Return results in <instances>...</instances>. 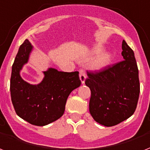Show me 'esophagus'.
I'll return each mask as SVG.
<instances>
[{"label": "esophagus", "instance_id": "obj_1", "mask_svg": "<svg viewBox=\"0 0 150 150\" xmlns=\"http://www.w3.org/2000/svg\"><path fill=\"white\" fill-rule=\"evenodd\" d=\"M79 72H80V79H81V83H84L85 80H86V74H85L83 69H80Z\"/></svg>", "mask_w": 150, "mask_h": 150}]
</instances>
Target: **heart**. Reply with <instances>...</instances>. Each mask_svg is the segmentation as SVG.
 <instances>
[{
  "label": "heart",
  "instance_id": "heart-1",
  "mask_svg": "<svg viewBox=\"0 0 150 150\" xmlns=\"http://www.w3.org/2000/svg\"><path fill=\"white\" fill-rule=\"evenodd\" d=\"M103 49L101 47H95L93 50V55L98 56L100 52L102 51ZM111 56L108 52H104L101 53L100 56H98L96 58L95 60L93 63V67L95 69H101L106 67L109 63H111Z\"/></svg>",
  "mask_w": 150,
  "mask_h": 150
}]
</instances>
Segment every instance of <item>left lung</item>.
<instances>
[{
	"instance_id": "obj_1",
	"label": "left lung",
	"mask_w": 150,
	"mask_h": 150,
	"mask_svg": "<svg viewBox=\"0 0 150 150\" xmlns=\"http://www.w3.org/2000/svg\"><path fill=\"white\" fill-rule=\"evenodd\" d=\"M124 60L98 72H87L85 84L91 91L90 113L99 124L110 127L134 114L140 92L139 69L133 50L122 41Z\"/></svg>"
}]
</instances>
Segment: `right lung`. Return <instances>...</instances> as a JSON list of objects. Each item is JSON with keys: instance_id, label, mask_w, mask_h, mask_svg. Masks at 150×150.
Wrapping results in <instances>:
<instances>
[{"instance_id": "right-lung-1", "label": "right lung", "mask_w": 150, "mask_h": 150, "mask_svg": "<svg viewBox=\"0 0 150 150\" xmlns=\"http://www.w3.org/2000/svg\"><path fill=\"white\" fill-rule=\"evenodd\" d=\"M32 50L25 39L19 47L12 65L11 97L18 115L28 123L43 126L53 122L63 115L68 96L79 87L81 81L79 72H62L49 68L43 72L44 78L39 84H30L20 76Z\"/></svg>"}]
</instances>
